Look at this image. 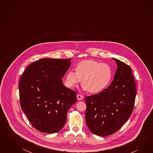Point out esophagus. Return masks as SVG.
Returning a JSON list of instances; mask_svg holds the SVG:
<instances>
[{
    "label": "esophagus",
    "mask_w": 153,
    "mask_h": 153,
    "mask_svg": "<svg viewBox=\"0 0 153 153\" xmlns=\"http://www.w3.org/2000/svg\"><path fill=\"white\" fill-rule=\"evenodd\" d=\"M77 98L78 100H82L83 99V97L82 95H81V94H77Z\"/></svg>",
    "instance_id": "1"
}]
</instances>
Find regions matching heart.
Segmentation results:
<instances>
[{
    "instance_id": "heart-1",
    "label": "heart",
    "mask_w": 153,
    "mask_h": 153,
    "mask_svg": "<svg viewBox=\"0 0 153 153\" xmlns=\"http://www.w3.org/2000/svg\"><path fill=\"white\" fill-rule=\"evenodd\" d=\"M113 78L111 66L93 59L79 62L76 72L69 71L65 76V83L68 88H74L81 81L84 90L96 94L105 90L109 85Z\"/></svg>"
}]
</instances>
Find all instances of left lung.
<instances>
[{
  "instance_id": "1",
  "label": "left lung",
  "mask_w": 153,
  "mask_h": 153,
  "mask_svg": "<svg viewBox=\"0 0 153 153\" xmlns=\"http://www.w3.org/2000/svg\"><path fill=\"white\" fill-rule=\"evenodd\" d=\"M113 59L118 68L111 85L101 93L85 97L86 124L92 133L99 136L115 133L128 120L137 93L131 68Z\"/></svg>"
}]
</instances>
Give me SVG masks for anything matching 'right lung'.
Instances as JSON below:
<instances>
[{
	"label": "right lung",
	"mask_w": 153,
	"mask_h": 153,
	"mask_svg": "<svg viewBox=\"0 0 153 153\" xmlns=\"http://www.w3.org/2000/svg\"><path fill=\"white\" fill-rule=\"evenodd\" d=\"M71 59L42 58L25 69L19 82L20 105L33 127L46 134L65 126L67 113L77 102L76 93L62 79Z\"/></svg>",
	"instance_id": "1"
}]
</instances>
